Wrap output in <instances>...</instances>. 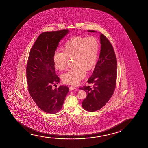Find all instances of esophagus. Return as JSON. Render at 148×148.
<instances>
[{
    "instance_id": "1",
    "label": "esophagus",
    "mask_w": 148,
    "mask_h": 148,
    "mask_svg": "<svg viewBox=\"0 0 148 148\" xmlns=\"http://www.w3.org/2000/svg\"><path fill=\"white\" fill-rule=\"evenodd\" d=\"M77 88L76 87H75V86H70L69 87V90L71 91V90H73L74 89H76Z\"/></svg>"
}]
</instances>
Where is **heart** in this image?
Segmentation results:
<instances>
[{
	"label": "heart",
	"instance_id": "b5f03b06",
	"mask_svg": "<svg viewBox=\"0 0 148 148\" xmlns=\"http://www.w3.org/2000/svg\"><path fill=\"white\" fill-rule=\"evenodd\" d=\"M99 44L92 37H76L68 41L64 51L56 50L53 56L55 68L63 70L67 67L68 58H72L74 67L62 75L63 81L71 85H76L86 75V70H90L97 61Z\"/></svg>",
	"mask_w": 148,
	"mask_h": 148
}]
</instances>
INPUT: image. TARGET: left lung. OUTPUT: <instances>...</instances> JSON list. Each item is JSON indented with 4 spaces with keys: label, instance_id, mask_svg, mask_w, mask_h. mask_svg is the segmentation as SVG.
I'll use <instances>...</instances> for the list:
<instances>
[{
    "label": "left lung",
    "instance_id": "obj_1",
    "mask_svg": "<svg viewBox=\"0 0 148 148\" xmlns=\"http://www.w3.org/2000/svg\"><path fill=\"white\" fill-rule=\"evenodd\" d=\"M89 32H97L88 30ZM101 45L99 58L93 73L87 82L93 84V87H80L86 92L87 96L82 103L87 111H96L101 109L109 101L115 90L117 79V60L113 47L107 38L101 33Z\"/></svg>",
    "mask_w": 148,
    "mask_h": 148
}]
</instances>
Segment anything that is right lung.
Listing matches in <instances>:
<instances>
[{"label": "right lung", "instance_id": "obj_1", "mask_svg": "<svg viewBox=\"0 0 148 148\" xmlns=\"http://www.w3.org/2000/svg\"><path fill=\"white\" fill-rule=\"evenodd\" d=\"M68 30L45 32L39 35L31 49L26 68L29 92L37 106L43 111L55 114L62 109L69 88L61 85L53 63V56L59 42Z\"/></svg>", "mask_w": 148, "mask_h": 148}]
</instances>
